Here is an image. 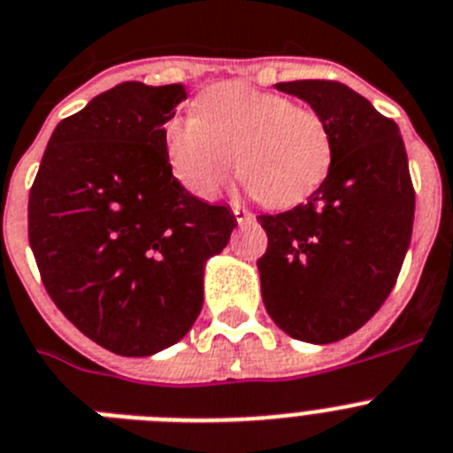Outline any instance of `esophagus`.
I'll return each mask as SVG.
<instances>
[{
  "mask_svg": "<svg viewBox=\"0 0 453 453\" xmlns=\"http://www.w3.org/2000/svg\"><path fill=\"white\" fill-rule=\"evenodd\" d=\"M231 211H234V215H235V219H238V222H250V219H252V212L247 211V208H242V206H234L231 208Z\"/></svg>",
  "mask_w": 453,
  "mask_h": 453,
  "instance_id": "1",
  "label": "esophagus"
}]
</instances>
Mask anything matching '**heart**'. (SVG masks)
Segmentation results:
<instances>
[{
    "mask_svg": "<svg viewBox=\"0 0 453 453\" xmlns=\"http://www.w3.org/2000/svg\"><path fill=\"white\" fill-rule=\"evenodd\" d=\"M173 176L199 199H212L234 173L261 203L296 206L326 180L332 137L326 121L286 96L242 82L215 84L196 100V116L165 127Z\"/></svg>",
    "mask_w": 453,
    "mask_h": 453,
    "instance_id": "heart-1",
    "label": "heart"
}]
</instances>
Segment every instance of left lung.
<instances>
[{"instance_id":"8db88e82","label":"left lung","mask_w":453,"mask_h":453,"mask_svg":"<svg viewBox=\"0 0 453 453\" xmlns=\"http://www.w3.org/2000/svg\"><path fill=\"white\" fill-rule=\"evenodd\" d=\"M274 87L326 121L332 165L307 203L257 218L268 234L261 296L288 337L332 343L365 326L396 284L415 219L408 156L399 126L346 84Z\"/></svg>"}]
</instances>
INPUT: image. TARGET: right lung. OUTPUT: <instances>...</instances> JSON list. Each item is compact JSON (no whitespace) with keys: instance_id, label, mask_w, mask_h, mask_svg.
Here are the masks:
<instances>
[{"instance_id":"right-lung-1","label":"right lung","mask_w":453,"mask_h":453,"mask_svg":"<svg viewBox=\"0 0 453 453\" xmlns=\"http://www.w3.org/2000/svg\"><path fill=\"white\" fill-rule=\"evenodd\" d=\"M183 84L121 82L54 127L29 192V245L52 303L123 357L173 346L203 304V265L235 229L173 179L165 123Z\"/></svg>"}]
</instances>
